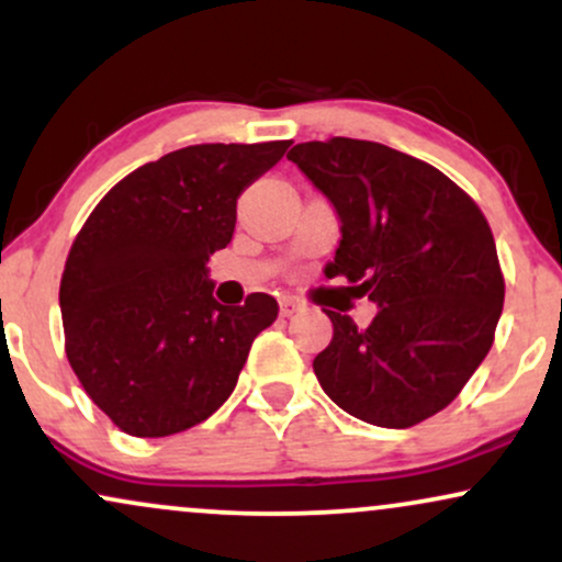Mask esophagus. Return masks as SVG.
<instances>
[{"instance_id": "1", "label": "esophagus", "mask_w": 562, "mask_h": 562, "mask_svg": "<svg viewBox=\"0 0 562 562\" xmlns=\"http://www.w3.org/2000/svg\"><path fill=\"white\" fill-rule=\"evenodd\" d=\"M299 312H303V303H299L295 299H282L280 301V314L282 317H293V314H299Z\"/></svg>"}]
</instances>
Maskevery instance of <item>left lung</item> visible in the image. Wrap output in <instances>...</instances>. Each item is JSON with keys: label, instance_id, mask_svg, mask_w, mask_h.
I'll return each mask as SVG.
<instances>
[{"label": "left lung", "instance_id": "left-lung-1", "mask_svg": "<svg viewBox=\"0 0 562 562\" xmlns=\"http://www.w3.org/2000/svg\"><path fill=\"white\" fill-rule=\"evenodd\" d=\"M288 160L340 218L325 274L378 303L364 330L325 312L333 340L314 359L322 391L380 428L428 420L494 344L505 280L488 222L449 177L380 142H301Z\"/></svg>", "mask_w": 562, "mask_h": 562}]
</instances>
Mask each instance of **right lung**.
I'll list each match as a JSON object with an SVG mask.
<instances>
[{
    "label": "right lung",
    "mask_w": 562,
    "mask_h": 562,
    "mask_svg": "<svg viewBox=\"0 0 562 562\" xmlns=\"http://www.w3.org/2000/svg\"><path fill=\"white\" fill-rule=\"evenodd\" d=\"M288 145L173 150L121 179L76 235L60 282L66 353L124 434L160 438L209 420L277 319L267 293L222 306L205 263L232 240L237 198Z\"/></svg>",
    "instance_id": "obj_1"
}]
</instances>
